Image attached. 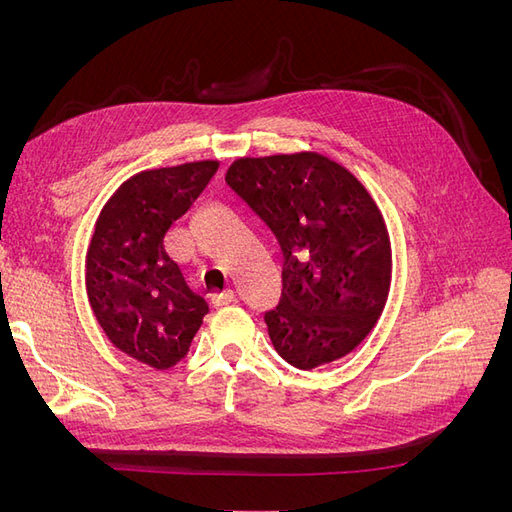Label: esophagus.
<instances>
[{
    "mask_svg": "<svg viewBox=\"0 0 512 512\" xmlns=\"http://www.w3.org/2000/svg\"><path fill=\"white\" fill-rule=\"evenodd\" d=\"M232 301H235V292H232L230 288L224 290V292H220V294H215V297H213V305H215V307L230 305Z\"/></svg>",
    "mask_w": 512,
    "mask_h": 512,
    "instance_id": "34e87169",
    "label": "esophagus"
}]
</instances>
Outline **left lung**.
Listing matches in <instances>:
<instances>
[{
  "label": "left lung",
  "mask_w": 512,
  "mask_h": 512,
  "mask_svg": "<svg viewBox=\"0 0 512 512\" xmlns=\"http://www.w3.org/2000/svg\"><path fill=\"white\" fill-rule=\"evenodd\" d=\"M226 183L282 250V294L265 312L277 354L314 369L354 350L391 286L389 232L359 179L318 153H297L237 160Z\"/></svg>",
  "instance_id": "1"
}]
</instances>
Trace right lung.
Listing matches in <instances>:
<instances>
[{
  "instance_id": "obj_1",
  "label": "right lung",
  "mask_w": 512,
  "mask_h": 512,
  "mask_svg": "<svg viewBox=\"0 0 512 512\" xmlns=\"http://www.w3.org/2000/svg\"><path fill=\"white\" fill-rule=\"evenodd\" d=\"M218 162L145 170L102 209L87 252V297L106 337L132 359L173 367L209 314L177 262L166 235L218 173Z\"/></svg>"
}]
</instances>
